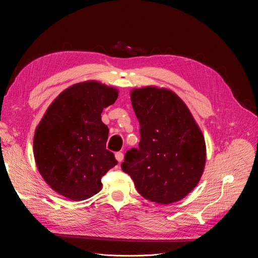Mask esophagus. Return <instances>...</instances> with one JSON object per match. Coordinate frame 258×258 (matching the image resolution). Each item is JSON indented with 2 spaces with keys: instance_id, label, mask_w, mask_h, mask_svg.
<instances>
[{
  "instance_id": "1",
  "label": "esophagus",
  "mask_w": 258,
  "mask_h": 258,
  "mask_svg": "<svg viewBox=\"0 0 258 258\" xmlns=\"http://www.w3.org/2000/svg\"><path fill=\"white\" fill-rule=\"evenodd\" d=\"M115 158L117 159V161H118V162H121V161L123 160V154L120 153V152L116 153V154H115Z\"/></svg>"
}]
</instances>
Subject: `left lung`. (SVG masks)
Wrapping results in <instances>:
<instances>
[{"label": "left lung", "instance_id": "obj_1", "mask_svg": "<svg viewBox=\"0 0 258 258\" xmlns=\"http://www.w3.org/2000/svg\"><path fill=\"white\" fill-rule=\"evenodd\" d=\"M141 141L121 163L139 194L160 205L183 199L204 173L207 148L196 120L176 93L156 86L132 89Z\"/></svg>", "mask_w": 258, "mask_h": 258}]
</instances>
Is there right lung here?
<instances>
[{
	"mask_svg": "<svg viewBox=\"0 0 258 258\" xmlns=\"http://www.w3.org/2000/svg\"><path fill=\"white\" fill-rule=\"evenodd\" d=\"M118 90L97 81L74 84L52 101L35 129L34 158L50 188L70 200H86L102 188L101 177L117 165L106 150L101 120Z\"/></svg>",
	"mask_w": 258,
	"mask_h": 258,
	"instance_id": "add662e5",
	"label": "right lung"
}]
</instances>
